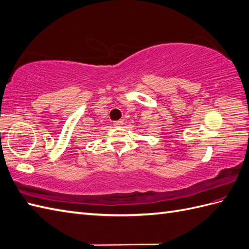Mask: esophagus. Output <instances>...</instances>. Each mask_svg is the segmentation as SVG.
<instances>
[{
  "mask_svg": "<svg viewBox=\"0 0 249 249\" xmlns=\"http://www.w3.org/2000/svg\"><path fill=\"white\" fill-rule=\"evenodd\" d=\"M114 124L117 125V126L123 125V124H124V120L120 119V120H117V121H114Z\"/></svg>",
  "mask_w": 249,
  "mask_h": 249,
  "instance_id": "obj_1",
  "label": "esophagus"
}]
</instances>
